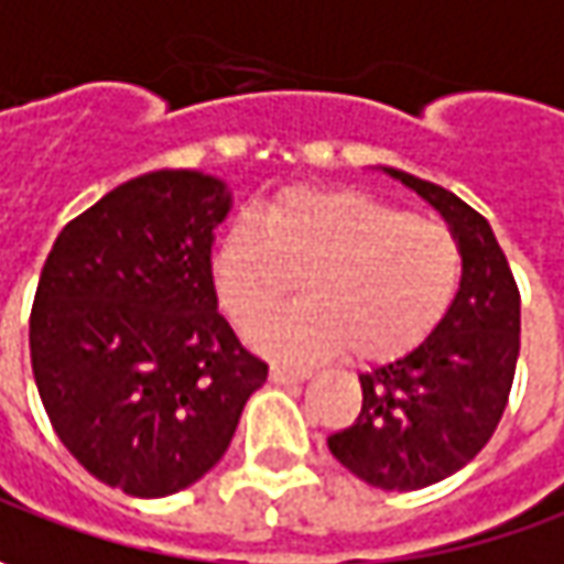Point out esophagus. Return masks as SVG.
I'll return each mask as SVG.
<instances>
[{"mask_svg":"<svg viewBox=\"0 0 564 564\" xmlns=\"http://www.w3.org/2000/svg\"><path fill=\"white\" fill-rule=\"evenodd\" d=\"M306 369H286V366H271V381L274 384H296V381H306Z\"/></svg>","mask_w":564,"mask_h":564,"instance_id":"1","label":"esophagus"}]
</instances>
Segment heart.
<instances>
[{"label": "heart", "instance_id": "heart-1", "mask_svg": "<svg viewBox=\"0 0 564 564\" xmlns=\"http://www.w3.org/2000/svg\"><path fill=\"white\" fill-rule=\"evenodd\" d=\"M460 274V242L445 224L356 188H283L210 256L217 303L239 330L301 281L304 300L249 334L261 354L296 362L413 354L448 315Z\"/></svg>", "mask_w": 564, "mask_h": 564}]
</instances>
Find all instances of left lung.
<instances>
[{
  "label": "left lung",
  "mask_w": 564,
  "mask_h": 564,
  "mask_svg": "<svg viewBox=\"0 0 564 564\" xmlns=\"http://www.w3.org/2000/svg\"><path fill=\"white\" fill-rule=\"evenodd\" d=\"M388 173L452 224L464 256L460 290L413 354L359 376L362 410L328 448L369 486L410 492L467 467L499 429L521 354V290L479 210L442 185Z\"/></svg>",
  "instance_id": "left-lung-1"
}]
</instances>
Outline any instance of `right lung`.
Here are the masks:
<instances>
[{"label": "right lung", "mask_w": 564, "mask_h": 564, "mask_svg": "<svg viewBox=\"0 0 564 564\" xmlns=\"http://www.w3.org/2000/svg\"><path fill=\"white\" fill-rule=\"evenodd\" d=\"M220 180L158 170L68 220L40 271L31 366L59 442L138 499L198 482L268 379L217 312Z\"/></svg>", "instance_id": "right-lung-1"}]
</instances>
